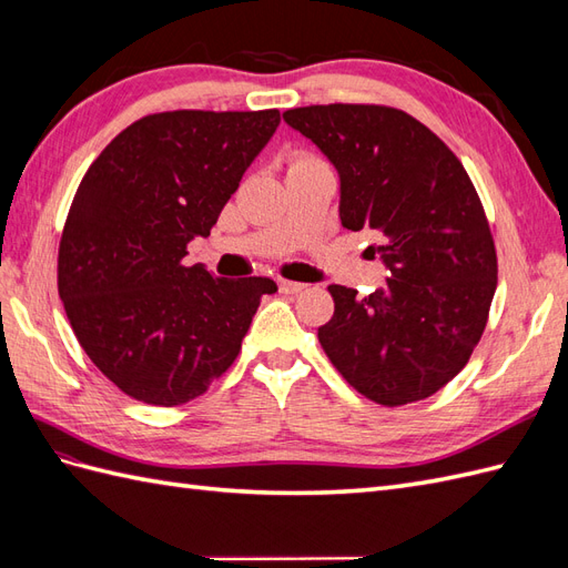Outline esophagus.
Wrapping results in <instances>:
<instances>
[{
	"label": "esophagus",
	"instance_id": "esophagus-1",
	"mask_svg": "<svg viewBox=\"0 0 568 568\" xmlns=\"http://www.w3.org/2000/svg\"><path fill=\"white\" fill-rule=\"evenodd\" d=\"M277 286H280L282 294H301V291L305 288V284H301V282H288V280H280Z\"/></svg>",
	"mask_w": 568,
	"mask_h": 568
}]
</instances>
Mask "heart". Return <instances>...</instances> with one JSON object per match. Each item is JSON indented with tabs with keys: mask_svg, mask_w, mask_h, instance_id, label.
Returning a JSON list of instances; mask_svg holds the SVG:
<instances>
[{
	"mask_svg": "<svg viewBox=\"0 0 568 568\" xmlns=\"http://www.w3.org/2000/svg\"><path fill=\"white\" fill-rule=\"evenodd\" d=\"M313 156H307V153H301V156H296L294 161H311Z\"/></svg>",
	"mask_w": 568,
	"mask_h": 568,
	"instance_id": "1",
	"label": "heart"
}]
</instances>
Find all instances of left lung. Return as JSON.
I'll list each match as a JSON object with an SVG mask.
<instances>
[{"label":"left lung","mask_w":568,"mask_h":568,"mask_svg":"<svg viewBox=\"0 0 568 568\" xmlns=\"http://www.w3.org/2000/svg\"><path fill=\"white\" fill-rule=\"evenodd\" d=\"M341 178V222L372 232L388 280L369 296L332 284L317 329L326 357L365 398L417 403L469 363L488 324L497 253L476 186L438 134L382 104L284 111Z\"/></svg>","instance_id":"1"}]
</instances>
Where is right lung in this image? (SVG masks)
Here are the masks:
<instances>
[{
    "instance_id": "1",
    "label": "right lung",
    "mask_w": 568,
    "mask_h": 568,
    "mask_svg": "<svg viewBox=\"0 0 568 568\" xmlns=\"http://www.w3.org/2000/svg\"><path fill=\"white\" fill-rule=\"evenodd\" d=\"M277 125V109L151 113L84 173L59 244V296L82 351L130 398H199L277 291L267 277L217 280L182 263Z\"/></svg>"
}]
</instances>
